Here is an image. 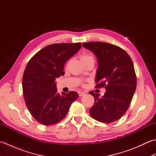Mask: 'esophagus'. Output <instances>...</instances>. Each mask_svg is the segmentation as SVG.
I'll return each instance as SVG.
<instances>
[{"label": "esophagus", "instance_id": "1", "mask_svg": "<svg viewBox=\"0 0 156 156\" xmlns=\"http://www.w3.org/2000/svg\"><path fill=\"white\" fill-rule=\"evenodd\" d=\"M78 94H79V96H80V97H82V96H84L85 94V92L79 91L78 92Z\"/></svg>", "mask_w": 156, "mask_h": 156}]
</instances>
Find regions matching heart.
I'll list each match as a JSON object with an SVG mask.
<instances>
[{"label": "heart", "mask_w": 156, "mask_h": 156, "mask_svg": "<svg viewBox=\"0 0 156 156\" xmlns=\"http://www.w3.org/2000/svg\"><path fill=\"white\" fill-rule=\"evenodd\" d=\"M88 57H90V56H87V55H83L82 57V58L81 59H84V58H88Z\"/></svg>", "instance_id": "1"}]
</instances>
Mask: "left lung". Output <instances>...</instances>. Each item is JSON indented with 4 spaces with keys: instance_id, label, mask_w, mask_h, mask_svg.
Returning <instances> with one entry per match:
<instances>
[{
    "instance_id": "left-lung-1",
    "label": "left lung",
    "mask_w": 156,
    "mask_h": 156,
    "mask_svg": "<svg viewBox=\"0 0 156 156\" xmlns=\"http://www.w3.org/2000/svg\"><path fill=\"white\" fill-rule=\"evenodd\" d=\"M82 46L90 50L97 58L96 87H105L101 98L90 92L94 105L89 112L98 121L114 122L123 115L130 105L136 89L137 80L133 63L127 53L115 45L105 42L84 43Z\"/></svg>"
}]
</instances>
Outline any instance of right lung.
<instances>
[{"label":"right lung","mask_w":156,"mask_h":156,"mask_svg":"<svg viewBox=\"0 0 156 156\" xmlns=\"http://www.w3.org/2000/svg\"><path fill=\"white\" fill-rule=\"evenodd\" d=\"M81 48L80 43L54 44L39 50L26 66L22 87L26 105L35 120L50 125L64 119L76 92H58L55 79L64 75V65Z\"/></svg>","instance_id":"obj_1"}]
</instances>
